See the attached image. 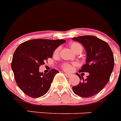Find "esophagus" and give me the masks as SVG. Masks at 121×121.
<instances>
[{
	"mask_svg": "<svg viewBox=\"0 0 121 121\" xmlns=\"http://www.w3.org/2000/svg\"><path fill=\"white\" fill-rule=\"evenodd\" d=\"M64 74H65V76H66V77H67V78L71 77V76H72V74H70V73H64Z\"/></svg>",
	"mask_w": 121,
	"mask_h": 121,
	"instance_id": "34e87169",
	"label": "esophagus"
}]
</instances>
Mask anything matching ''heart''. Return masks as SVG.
<instances>
[{"label":"heart","mask_w":121,"mask_h":121,"mask_svg":"<svg viewBox=\"0 0 121 121\" xmlns=\"http://www.w3.org/2000/svg\"><path fill=\"white\" fill-rule=\"evenodd\" d=\"M70 47L71 49L74 52H76V54L78 52H81L83 50V47H82V45L80 43H79L78 42H71L69 43ZM61 50V47H57L56 49L54 50V55H57L59 54L60 51ZM76 65V64L73 63V64H70V63H64L62 64L61 67L64 70L66 71V72H71L72 70L74 68V66Z\"/></svg>","instance_id":"b5f03b06"}]
</instances>
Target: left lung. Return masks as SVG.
<instances>
[{"mask_svg": "<svg viewBox=\"0 0 121 121\" xmlns=\"http://www.w3.org/2000/svg\"><path fill=\"white\" fill-rule=\"evenodd\" d=\"M72 40L82 43L86 51V63L79 72H88V76L76 86L72 87L75 94L90 97L101 91L110 79L114 67V57L107 42L93 36H82ZM78 76L81 79L79 74Z\"/></svg>", "mask_w": 121, "mask_h": 121, "instance_id": "1", "label": "left lung"}]
</instances>
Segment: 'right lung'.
<instances>
[{
  "label": "right lung",
  "mask_w": 121,
  "mask_h": 121,
  "mask_svg": "<svg viewBox=\"0 0 121 121\" xmlns=\"http://www.w3.org/2000/svg\"><path fill=\"white\" fill-rule=\"evenodd\" d=\"M64 39H33L20 44L12 57L11 67L18 87L28 96L38 98L47 93L51 87L57 70L48 73H40L39 67L45 64Z\"/></svg>",
  "instance_id": "obj_1"
}]
</instances>
